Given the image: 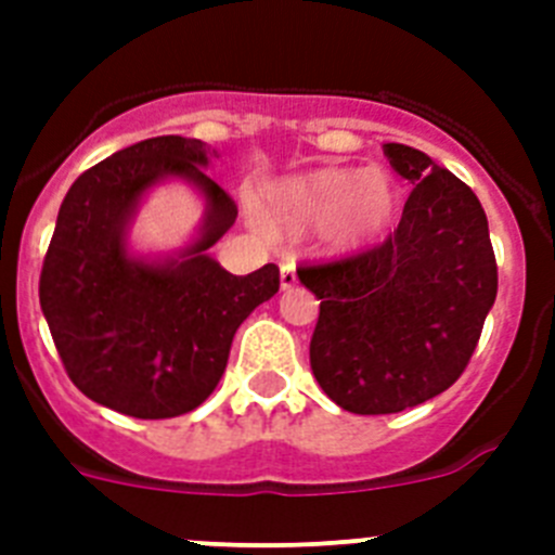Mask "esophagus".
<instances>
[{"instance_id":"esophagus-1","label":"esophagus","mask_w":555,"mask_h":555,"mask_svg":"<svg viewBox=\"0 0 555 555\" xmlns=\"http://www.w3.org/2000/svg\"><path fill=\"white\" fill-rule=\"evenodd\" d=\"M297 286V267L294 261L281 263V288H294Z\"/></svg>"}]
</instances>
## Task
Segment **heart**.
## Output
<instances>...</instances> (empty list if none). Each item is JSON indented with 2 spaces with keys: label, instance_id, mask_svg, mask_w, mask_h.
<instances>
[{
  "label": "heart",
  "instance_id": "1",
  "mask_svg": "<svg viewBox=\"0 0 555 555\" xmlns=\"http://www.w3.org/2000/svg\"><path fill=\"white\" fill-rule=\"evenodd\" d=\"M272 214L288 230L327 228L345 249L384 235L397 214V185L384 169H317L272 189Z\"/></svg>",
  "mask_w": 555,
  "mask_h": 555
}]
</instances>
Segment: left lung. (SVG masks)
<instances>
[{
	"label": "left lung",
	"instance_id": "1",
	"mask_svg": "<svg viewBox=\"0 0 555 555\" xmlns=\"http://www.w3.org/2000/svg\"><path fill=\"white\" fill-rule=\"evenodd\" d=\"M384 155L411 183L395 233L364 253L297 267L322 300L313 377L350 414H397L450 389L498 297L487 214L473 189L414 146L384 144Z\"/></svg>",
	"mask_w": 555,
	"mask_h": 555
}]
</instances>
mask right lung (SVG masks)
<instances>
[{"instance_id":"1","label":"right lung","mask_w":555,"mask_h":555,"mask_svg":"<svg viewBox=\"0 0 555 555\" xmlns=\"http://www.w3.org/2000/svg\"><path fill=\"white\" fill-rule=\"evenodd\" d=\"M203 166L208 146L183 135L113 152L68 189L43 255L38 297L66 375L94 403L135 420H169L205 403L238 325L281 288L274 263L230 274L205 253L238 208ZM160 177H185L204 191V235L180 262H135L124 228Z\"/></svg>"}]
</instances>
